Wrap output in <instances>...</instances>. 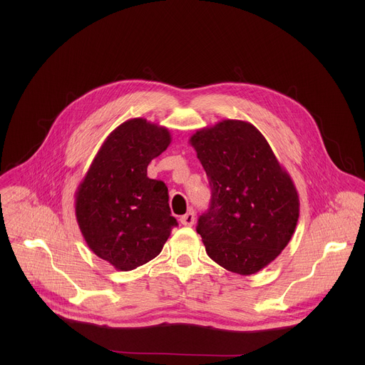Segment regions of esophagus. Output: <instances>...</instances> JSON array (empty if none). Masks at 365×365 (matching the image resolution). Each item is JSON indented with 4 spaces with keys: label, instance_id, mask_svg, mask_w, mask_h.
Listing matches in <instances>:
<instances>
[{
    "label": "esophagus",
    "instance_id": "1",
    "mask_svg": "<svg viewBox=\"0 0 365 365\" xmlns=\"http://www.w3.org/2000/svg\"><path fill=\"white\" fill-rule=\"evenodd\" d=\"M195 212L193 211H189L187 214H185L183 217H180V224L185 225V227H192L195 224Z\"/></svg>",
    "mask_w": 365,
    "mask_h": 365
}]
</instances>
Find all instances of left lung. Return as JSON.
Instances as JSON below:
<instances>
[{
	"label": "left lung",
	"mask_w": 365,
	"mask_h": 365,
	"mask_svg": "<svg viewBox=\"0 0 365 365\" xmlns=\"http://www.w3.org/2000/svg\"><path fill=\"white\" fill-rule=\"evenodd\" d=\"M190 145L212 189L196 231L206 254L228 272L250 276L289 244L299 220V195L270 144L252 124L222 120L197 130Z\"/></svg>",
	"instance_id": "left-lung-1"
}]
</instances>
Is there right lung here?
Returning a JSON list of instances; mask_svg holds the SVG:
<instances>
[{
	"instance_id": "right-lung-1",
	"label": "right lung",
	"mask_w": 365,
	"mask_h": 365,
	"mask_svg": "<svg viewBox=\"0 0 365 365\" xmlns=\"http://www.w3.org/2000/svg\"><path fill=\"white\" fill-rule=\"evenodd\" d=\"M166 127L127 120L101 145L75 195V214L88 247L121 272L158 257L178 221L168 186L147 176L148 163L170 144Z\"/></svg>"
}]
</instances>
